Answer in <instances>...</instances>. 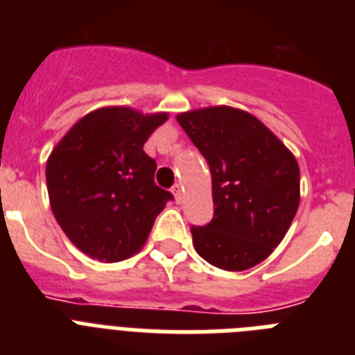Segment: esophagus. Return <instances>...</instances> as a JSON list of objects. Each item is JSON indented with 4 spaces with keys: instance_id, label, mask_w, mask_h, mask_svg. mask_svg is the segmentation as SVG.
Segmentation results:
<instances>
[{
    "instance_id": "obj_1",
    "label": "esophagus",
    "mask_w": 355,
    "mask_h": 355,
    "mask_svg": "<svg viewBox=\"0 0 355 355\" xmlns=\"http://www.w3.org/2000/svg\"><path fill=\"white\" fill-rule=\"evenodd\" d=\"M171 191H173V196H175V200L180 204V202H182V184H175Z\"/></svg>"
}]
</instances>
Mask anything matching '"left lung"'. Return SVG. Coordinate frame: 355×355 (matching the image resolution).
<instances>
[{"label":"left lung","mask_w":355,"mask_h":355,"mask_svg":"<svg viewBox=\"0 0 355 355\" xmlns=\"http://www.w3.org/2000/svg\"><path fill=\"white\" fill-rule=\"evenodd\" d=\"M177 121L209 164L213 182V220L191 227L195 251L218 269H251L279 245L296 216V157L243 110L209 106Z\"/></svg>","instance_id":"1"}]
</instances>
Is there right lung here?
I'll list each match as a JSON object with an SVG mask.
<instances>
[{
  "instance_id": "1",
  "label": "right lung",
  "mask_w": 355,
  "mask_h": 355,
  "mask_svg": "<svg viewBox=\"0 0 355 355\" xmlns=\"http://www.w3.org/2000/svg\"><path fill=\"white\" fill-rule=\"evenodd\" d=\"M168 113L106 106L68 130L46 160L52 213L86 256L113 263L139 252L173 195L155 184L144 151Z\"/></svg>"
}]
</instances>
